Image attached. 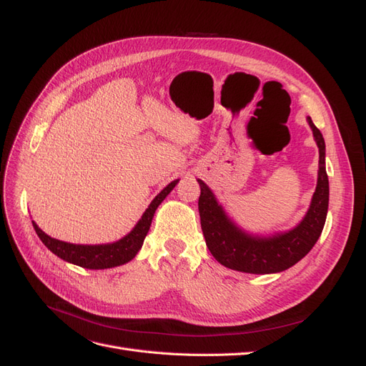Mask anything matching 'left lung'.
<instances>
[{"label":"left lung","instance_id":"1","mask_svg":"<svg viewBox=\"0 0 366 366\" xmlns=\"http://www.w3.org/2000/svg\"><path fill=\"white\" fill-rule=\"evenodd\" d=\"M307 122L319 148L317 184L307 214L293 229L276 232L267 237L249 234L238 227L235 221L226 214L210 187L203 180H197L202 189L198 210L206 246L212 257L224 267L253 274L284 272L301 261L322 234L330 195L325 169V142L312 117H307Z\"/></svg>","mask_w":366,"mask_h":366}]
</instances>
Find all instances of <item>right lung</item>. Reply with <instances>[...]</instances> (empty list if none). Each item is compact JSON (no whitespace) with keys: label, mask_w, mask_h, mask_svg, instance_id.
<instances>
[{"label":"right lung","mask_w":366,"mask_h":366,"mask_svg":"<svg viewBox=\"0 0 366 366\" xmlns=\"http://www.w3.org/2000/svg\"><path fill=\"white\" fill-rule=\"evenodd\" d=\"M177 183H179V179L171 182L160 194H157V197L151 202L148 209L143 212L142 218L128 235L120 238L119 241L108 242V244H73V242H65L49 237L46 232L39 229L35 221H31V223L39 239L44 242V246L61 259L92 270L117 267V265L129 262L139 253L145 237L148 235L154 214H156L157 207L174 189Z\"/></svg>","instance_id":"obj_1"}]
</instances>
